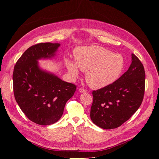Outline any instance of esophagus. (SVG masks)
<instances>
[{
  "instance_id": "esophagus-1",
  "label": "esophagus",
  "mask_w": 159,
  "mask_h": 159,
  "mask_svg": "<svg viewBox=\"0 0 159 159\" xmlns=\"http://www.w3.org/2000/svg\"><path fill=\"white\" fill-rule=\"evenodd\" d=\"M79 93H84L87 92V90H86L85 89H84V88H79Z\"/></svg>"
}]
</instances>
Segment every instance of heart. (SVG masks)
Listing matches in <instances>:
<instances>
[{"mask_svg":"<svg viewBox=\"0 0 159 159\" xmlns=\"http://www.w3.org/2000/svg\"><path fill=\"white\" fill-rule=\"evenodd\" d=\"M75 61L65 59L64 64L71 77L77 78L79 70L85 71L90 87L100 89L114 83L124 68V59L118 53L98 45L81 47L75 50Z\"/></svg>","mask_w":159,"mask_h":159,"instance_id":"obj_1","label":"heart"}]
</instances>
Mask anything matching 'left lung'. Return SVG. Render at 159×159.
Here are the masks:
<instances>
[{"instance_id":"left-lung-1","label":"left lung","mask_w":159,"mask_h":159,"mask_svg":"<svg viewBox=\"0 0 159 159\" xmlns=\"http://www.w3.org/2000/svg\"><path fill=\"white\" fill-rule=\"evenodd\" d=\"M128 71L112 84L93 92L90 118L106 130L116 128L140 107L145 88V72L140 60L132 54Z\"/></svg>"}]
</instances>
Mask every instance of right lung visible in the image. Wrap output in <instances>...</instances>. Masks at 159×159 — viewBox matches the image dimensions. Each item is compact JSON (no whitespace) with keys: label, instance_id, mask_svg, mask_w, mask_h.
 I'll return each instance as SVG.
<instances>
[{"label":"right lung","instance_id":"obj_1","mask_svg":"<svg viewBox=\"0 0 159 159\" xmlns=\"http://www.w3.org/2000/svg\"><path fill=\"white\" fill-rule=\"evenodd\" d=\"M60 44L39 43L29 48L16 63L13 71L15 98L29 120L39 125L53 124L60 119L66 102L76 86L41 68L39 61L52 60Z\"/></svg>","mask_w":159,"mask_h":159}]
</instances>
